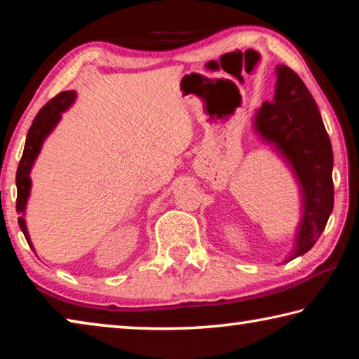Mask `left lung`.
<instances>
[{
	"mask_svg": "<svg viewBox=\"0 0 359 359\" xmlns=\"http://www.w3.org/2000/svg\"><path fill=\"white\" fill-rule=\"evenodd\" d=\"M276 93L253 115V133L282 158L299 191V223L283 263L307 253L334 208L332 147L317 102L288 66H276Z\"/></svg>",
	"mask_w": 359,
	"mask_h": 359,
	"instance_id": "left-lung-1",
	"label": "left lung"
}]
</instances>
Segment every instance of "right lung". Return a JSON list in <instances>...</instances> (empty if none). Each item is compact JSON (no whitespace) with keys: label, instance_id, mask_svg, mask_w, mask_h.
I'll return each mask as SVG.
<instances>
[{"label":"right lung","instance_id":"1","mask_svg":"<svg viewBox=\"0 0 359 359\" xmlns=\"http://www.w3.org/2000/svg\"><path fill=\"white\" fill-rule=\"evenodd\" d=\"M77 98V93L74 90H68V92L58 93L52 101H48L47 104L41 109L39 114L36 115L33 120L32 128L28 130L25 149H23L22 160L19 163L15 174V185H17V212H19V226L22 229L23 236L28 242V245L33 248V242L29 239V233L27 228L25 220V212L29 193H32V169L34 166L36 160L42 150L46 139L50 136V133L57 128V125L62 120V114L68 111V109L74 104ZM36 252V250H34Z\"/></svg>","mask_w":359,"mask_h":359}]
</instances>
